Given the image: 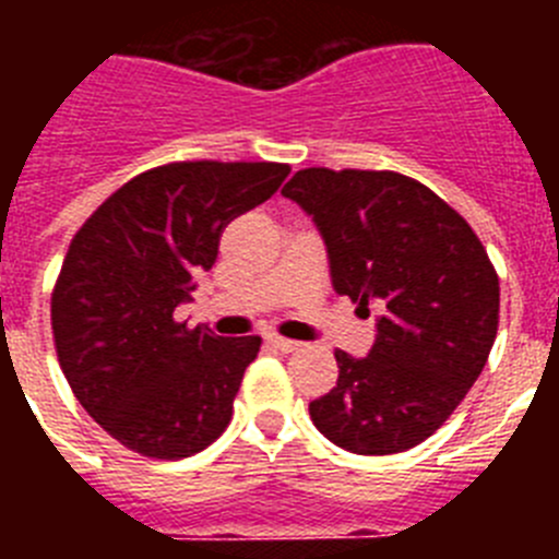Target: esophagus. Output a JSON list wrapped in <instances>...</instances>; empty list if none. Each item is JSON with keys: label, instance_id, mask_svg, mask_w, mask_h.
<instances>
[{"label": "esophagus", "instance_id": "obj_1", "mask_svg": "<svg viewBox=\"0 0 559 559\" xmlns=\"http://www.w3.org/2000/svg\"><path fill=\"white\" fill-rule=\"evenodd\" d=\"M265 344L274 349H280V353H294V349H299V341L283 338V335H276V333L265 335Z\"/></svg>", "mask_w": 559, "mask_h": 559}]
</instances>
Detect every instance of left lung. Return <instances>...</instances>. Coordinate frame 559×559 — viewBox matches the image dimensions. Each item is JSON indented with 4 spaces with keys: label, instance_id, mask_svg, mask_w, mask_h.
<instances>
[{
    "label": "left lung",
    "instance_id": "1",
    "mask_svg": "<svg viewBox=\"0 0 559 559\" xmlns=\"http://www.w3.org/2000/svg\"><path fill=\"white\" fill-rule=\"evenodd\" d=\"M322 231L335 294L369 316L367 358L335 349L338 380L310 403L338 448L389 456L426 442L471 392L498 333V274L471 224L392 170L308 167L283 187Z\"/></svg>",
    "mask_w": 559,
    "mask_h": 559
}]
</instances>
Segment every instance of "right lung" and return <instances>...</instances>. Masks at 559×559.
<instances>
[{
    "label": "right lung",
    "instance_id": "add662e5",
    "mask_svg": "<svg viewBox=\"0 0 559 559\" xmlns=\"http://www.w3.org/2000/svg\"><path fill=\"white\" fill-rule=\"evenodd\" d=\"M280 162H170L108 195L69 243L52 335L69 386L117 442L153 459L204 451L231 419L260 335L221 338L173 313L237 215L280 190Z\"/></svg>",
    "mask_w": 559,
    "mask_h": 559
}]
</instances>
